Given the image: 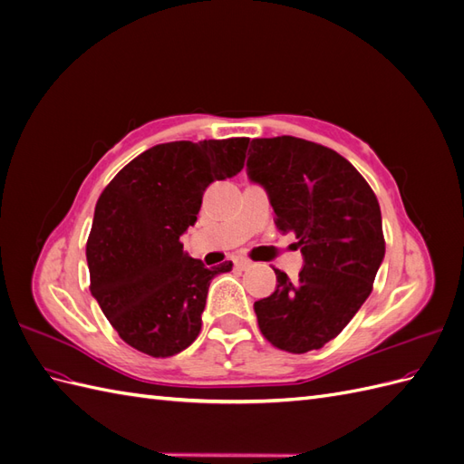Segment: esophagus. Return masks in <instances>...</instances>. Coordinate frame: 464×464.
I'll use <instances>...</instances> for the list:
<instances>
[{
  "label": "esophagus",
  "instance_id": "1",
  "mask_svg": "<svg viewBox=\"0 0 464 464\" xmlns=\"http://www.w3.org/2000/svg\"><path fill=\"white\" fill-rule=\"evenodd\" d=\"M234 263H236L237 269H247V266H251V261L246 259V257H236Z\"/></svg>",
  "mask_w": 464,
  "mask_h": 464
}]
</instances>
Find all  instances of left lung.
<instances>
[{
	"label": "left lung",
	"mask_w": 464,
	"mask_h": 464,
	"mask_svg": "<svg viewBox=\"0 0 464 464\" xmlns=\"http://www.w3.org/2000/svg\"><path fill=\"white\" fill-rule=\"evenodd\" d=\"M249 178L269 193L276 228L298 237V280L275 269L276 290L254 304L263 336L304 354L325 346L366 302L385 256L373 189L339 152L298 137L254 139Z\"/></svg>",
	"instance_id": "obj_1"
}]
</instances>
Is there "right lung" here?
<instances>
[{
  "label": "right lung",
  "mask_w": 464,
  "mask_h": 464,
  "mask_svg": "<svg viewBox=\"0 0 464 464\" xmlns=\"http://www.w3.org/2000/svg\"><path fill=\"white\" fill-rule=\"evenodd\" d=\"M247 137L162 143L139 154L96 201L87 240L91 292L123 343L152 358L186 350L201 331L208 285L232 261L207 266L179 236L198 220L215 179L244 168Z\"/></svg>",
  "instance_id": "right-lung-1"
}]
</instances>
